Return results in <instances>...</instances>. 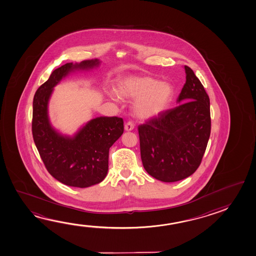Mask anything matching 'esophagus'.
Listing matches in <instances>:
<instances>
[{
    "instance_id": "34e87169",
    "label": "esophagus",
    "mask_w": 256,
    "mask_h": 256,
    "mask_svg": "<svg viewBox=\"0 0 256 256\" xmlns=\"http://www.w3.org/2000/svg\"><path fill=\"white\" fill-rule=\"evenodd\" d=\"M134 124L132 122H126L125 124V130L126 131H131V130H134Z\"/></svg>"
}]
</instances>
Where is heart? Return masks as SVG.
I'll return each instance as SVG.
<instances>
[{"label": "heart", "instance_id": "heart-1", "mask_svg": "<svg viewBox=\"0 0 256 256\" xmlns=\"http://www.w3.org/2000/svg\"><path fill=\"white\" fill-rule=\"evenodd\" d=\"M172 92L170 84L149 76L128 78L117 88L118 96L136 99L133 112L142 120L152 118L162 114L168 107Z\"/></svg>", "mask_w": 256, "mask_h": 256}]
</instances>
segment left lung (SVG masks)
<instances>
[{
	"mask_svg": "<svg viewBox=\"0 0 256 256\" xmlns=\"http://www.w3.org/2000/svg\"><path fill=\"white\" fill-rule=\"evenodd\" d=\"M184 70L180 104L138 126L144 168L164 182L182 180L196 170L210 134L209 96L193 70Z\"/></svg>",
	"mask_w": 256,
	"mask_h": 256,
	"instance_id": "left-lung-1",
	"label": "left lung"
}]
</instances>
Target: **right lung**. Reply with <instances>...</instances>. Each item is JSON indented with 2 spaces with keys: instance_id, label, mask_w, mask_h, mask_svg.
Listing matches in <instances>:
<instances>
[{
  "instance_id": "add662e5",
  "label": "right lung",
  "mask_w": 256,
  "mask_h": 256,
  "mask_svg": "<svg viewBox=\"0 0 256 256\" xmlns=\"http://www.w3.org/2000/svg\"><path fill=\"white\" fill-rule=\"evenodd\" d=\"M98 60L80 64L67 63L56 68L40 86L33 102L32 134L40 157L48 172L63 184L88 188L104 180L108 172L109 150L124 131L123 118H94L74 138L58 134L50 125L47 105L52 88L73 70H88L99 65Z\"/></svg>"
}]
</instances>
